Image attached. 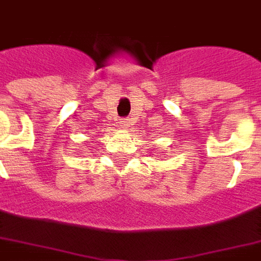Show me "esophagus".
Listing matches in <instances>:
<instances>
[{"instance_id":"obj_1","label":"esophagus","mask_w":261,"mask_h":261,"mask_svg":"<svg viewBox=\"0 0 261 261\" xmlns=\"http://www.w3.org/2000/svg\"><path fill=\"white\" fill-rule=\"evenodd\" d=\"M128 125H130V120H128V119H124V120L121 121V127H123V128H127Z\"/></svg>"}]
</instances>
